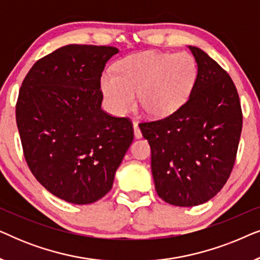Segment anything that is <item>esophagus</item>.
I'll use <instances>...</instances> for the list:
<instances>
[{"instance_id": "obj_1", "label": "esophagus", "mask_w": 260, "mask_h": 260, "mask_svg": "<svg viewBox=\"0 0 260 260\" xmlns=\"http://www.w3.org/2000/svg\"><path fill=\"white\" fill-rule=\"evenodd\" d=\"M133 125H134V135H135V137H136V138H142V133H141L140 126H138V124L136 122H134Z\"/></svg>"}]
</instances>
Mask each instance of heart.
<instances>
[{"label":"heart","instance_id":"b5f03b06","mask_svg":"<svg viewBox=\"0 0 260 260\" xmlns=\"http://www.w3.org/2000/svg\"><path fill=\"white\" fill-rule=\"evenodd\" d=\"M198 62L190 53L147 51L131 54L116 63L115 72L105 71L101 87L108 108L122 116L138 105L152 118L175 113L193 92Z\"/></svg>","mask_w":260,"mask_h":260}]
</instances>
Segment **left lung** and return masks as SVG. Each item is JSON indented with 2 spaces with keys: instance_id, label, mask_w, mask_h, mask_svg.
<instances>
[{
  "instance_id": "obj_1",
  "label": "left lung",
  "mask_w": 260,
  "mask_h": 260,
  "mask_svg": "<svg viewBox=\"0 0 260 260\" xmlns=\"http://www.w3.org/2000/svg\"><path fill=\"white\" fill-rule=\"evenodd\" d=\"M188 47L199 69L189 99L166 118L138 124L150 144L155 189L180 207L205 204L221 190L243 127L239 94L229 73L202 49Z\"/></svg>"
}]
</instances>
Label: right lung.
<instances>
[{
  "label": "right lung",
  "mask_w": 260,
  "mask_h": 260,
  "mask_svg": "<svg viewBox=\"0 0 260 260\" xmlns=\"http://www.w3.org/2000/svg\"><path fill=\"white\" fill-rule=\"evenodd\" d=\"M111 46L67 45L39 59L16 102L23 155L39 182L71 204L98 201L134 140L127 117L102 110L101 77Z\"/></svg>",
  "instance_id": "right-lung-1"
}]
</instances>
